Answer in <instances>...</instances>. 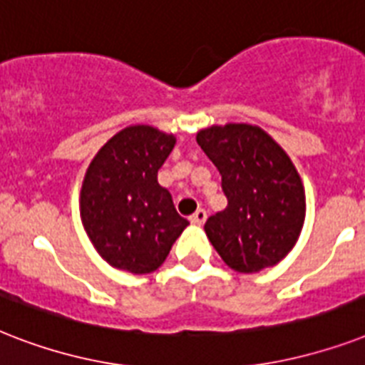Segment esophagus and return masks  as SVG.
Segmentation results:
<instances>
[{"instance_id": "34e87169", "label": "esophagus", "mask_w": 365, "mask_h": 365, "mask_svg": "<svg viewBox=\"0 0 365 365\" xmlns=\"http://www.w3.org/2000/svg\"><path fill=\"white\" fill-rule=\"evenodd\" d=\"M189 222L193 223V225H202V223L206 222V210H202V208H199V210L195 212L193 216L189 217Z\"/></svg>"}]
</instances>
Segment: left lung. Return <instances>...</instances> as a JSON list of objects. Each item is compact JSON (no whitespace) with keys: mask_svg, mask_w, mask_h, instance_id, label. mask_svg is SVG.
I'll return each instance as SVG.
<instances>
[{"mask_svg":"<svg viewBox=\"0 0 365 365\" xmlns=\"http://www.w3.org/2000/svg\"><path fill=\"white\" fill-rule=\"evenodd\" d=\"M197 143L222 174L227 197V208L205 223L212 246L237 272L277 265L305 222V189L294 163L263 128L244 123L202 128Z\"/></svg>","mask_w":365,"mask_h":365,"instance_id":"8db88e82","label":"left lung"}]
</instances>
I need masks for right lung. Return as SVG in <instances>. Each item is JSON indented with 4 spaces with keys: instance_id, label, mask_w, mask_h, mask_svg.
Returning a JSON list of instances; mask_svg holds the SVG:
<instances>
[{
    "instance_id": "right-lung-1",
    "label": "right lung",
    "mask_w": 365,
    "mask_h": 365,
    "mask_svg": "<svg viewBox=\"0 0 365 365\" xmlns=\"http://www.w3.org/2000/svg\"><path fill=\"white\" fill-rule=\"evenodd\" d=\"M176 138L149 125L126 126L106 142L83 180V227L104 261L132 274L163 265L189 225L174 208L157 172Z\"/></svg>"
}]
</instances>
